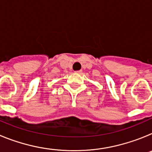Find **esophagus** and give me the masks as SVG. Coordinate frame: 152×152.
Returning a JSON list of instances; mask_svg holds the SVG:
<instances>
[{
  "label": "esophagus",
  "instance_id": "esophagus-1",
  "mask_svg": "<svg viewBox=\"0 0 152 152\" xmlns=\"http://www.w3.org/2000/svg\"><path fill=\"white\" fill-rule=\"evenodd\" d=\"M82 72L81 70H79V71H76V72H76V73H80V72Z\"/></svg>",
  "mask_w": 152,
  "mask_h": 152
}]
</instances>
